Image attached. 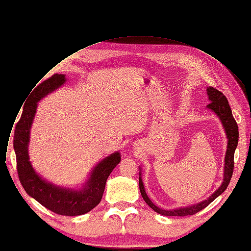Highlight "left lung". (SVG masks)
Here are the masks:
<instances>
[{
    "label": "left lung",
    "mask_w": 251,
    "mask_h": 251,
    "mask_svg": "<svg viewBox=\"0 0 251 251\" xmlns=\"http://www.w3.org/2000/svg\"><path fill=\"white\" fill-rule=\"evenodd\" d=\"M207 94L208 98L210 100V104L207 105V108L212 110L220 120L221 124L223 126V128L225 130V134L227 137V150L225 155V164H224V174H223V181L221 183L220 187L215 191V193L210 196L207 200L201 201L196 204L187 205V207H180L172 210H164L161 209L149 199L148 195L146 194L144 182L142 179V169L140 168V174H139V186L141 195L144 199V201L147 202L151 209H153L156 213L163 215V216H189L195 215L196 213L201 211L207 205H209L214 200H216L221 194H223L228 187V184L231 180L232 174H233V168H234V153L237 148L238 145V126L235 122L234 117L232 115V110L229 106V103L227 98L224 96L222 92L215 89L213 87H207Z\"/></svg>",
    "instance_id": "1"
}]
</instances>
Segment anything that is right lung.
<instances>
[{"label":"right lung","mask_w":251,"mask_h":251,"mask_svg":"<svg viewBox=\"0 0 251 251\" xmlns=\"http://www.w3.org/2000/svg\"><path fill=\"white\" fill-rule=\"evenodd\" d=\"M66 81L64 74H55L32 91L25 102L20 120L15 127L13 145L18 176L26 193L55 214L79 216L90 212L100 202L108 176L122 158L121 153L116 151L99 161L83 185L77 188L54 184L43 178L32 167L28 147L38 102L61 88Z\"/></svg>","instance_id":"add662e5"}]
</instances>
